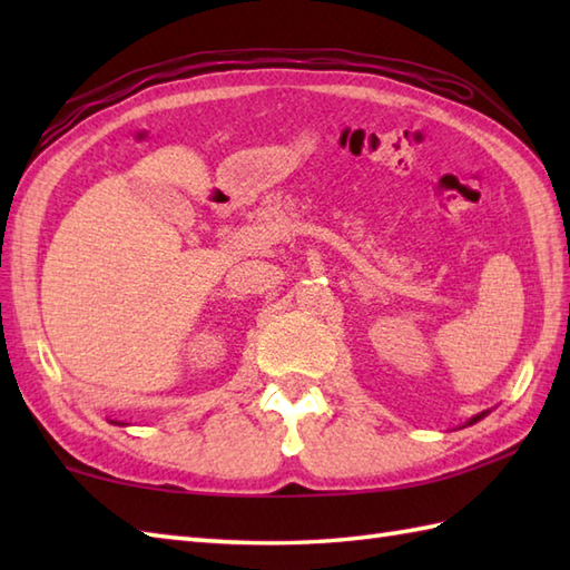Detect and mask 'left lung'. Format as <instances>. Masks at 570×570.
Returning <instances> with one entry per match:
<instances>
[{"mask_svg": "<svg viewBox=\"0 0 570 570\" xmlns=\"http://www.w3.org/2000/svg\"><path fill=\"white\" fill-rule=\"evenodd\" d=\"M485 414H488V411H482V414H478V416H472V419L468 421V426H470V423H475V421H480V419H482V416H485Z\"/></svg>", "mask_w": 570, "mask_h": 570, "instance_id": "left-lung-1", "label": "left lung"}]
</instances>
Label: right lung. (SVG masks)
<instances>
[{"label": "right lung", "mask_w": 570, "mask_h": 570, "mask_svg": "<svg viewBox=\"0 0 570 570\" xmlns=\"http://www.w3.org/2000/svg\"><path fill=\"white\" fill-rule=\"evenodd\" d=\"M112 423H119V421H112ZM119 426H125V423H119Z\"/></svg>", "instance_id": "obj_1"}]
</instances>
